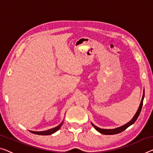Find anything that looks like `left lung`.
Listing matches in <instances>:
<instances>
[{"label":"left lung","instance_id":"left-lung-1","mask_svg":"<svg viewBox=\"0 0 153 153\" xmlns=\"http://www.w3.org/2000/svg\"><path fill=\"white\" fill-rule=\"evenodd\" d=\"M143 98H144V89H143V96H142V101H141L140 106H139L137 111V112L135 114V115H134V117L132 118V120L130 121V122L126 123V124L123 125V126H122L115 128H113V129H104V128H100L96 126L95 125L93 124L92 122H91V124H92V126L94 127L95 129H96V131H98L99 133H100L104 134V135H115V134L120 133H121V132L125 131V130H126L128 127L131 126L132 124H133L135 122V121L138 118L139 115H140L141 111H142V106H143Z\"/></svg>","mask_w":153,"mask_h":153}]
</instances>
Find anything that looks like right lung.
Masks as SVG:
<instances>
[{
	"instance_id": "obj_1",
	"label": "right lung",
	"mask_w": 153,
	"mask_h": 153,
	"mask_svg": "<svg viewBox=\"0 0 153 153\" xmlns=\"http://www.w3.org/2000/svg\"><path fill=\"white\" fill-rule=\"evenodd\" d=\"M63 124V121L60 123V124L58 125V126L53 128H51L49 130H47V131H29L31 133H32L33 134H36V135H51L54 133H56V131H58L59 129L60 128L61 126H62Z\"/></svg>"
}]
</instances>
